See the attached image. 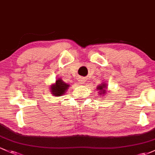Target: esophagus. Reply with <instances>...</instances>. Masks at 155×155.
<instances>
[{"label":"esophagus","instance_id":"34e87169","mask_svg":"<svg viewBox=\"0 0 155 155\" xmlns=\"http://www.w3.org/2000/svg\"><path fill=\"white\" fill-rule=\"evenodd\" d=\"M78 81H79L80 84H81V85L84 84H85V78H80V79L78 80Z\"/></svg>","mask_w":155,"mask_h":155}]
</instances>
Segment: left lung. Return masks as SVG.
Instances as JSON below:
<instances>
[{"label": "left lung", "instance_id": "left-lung-1", "mask_svg": "<svg viewBox=\"0 0 155 155\" xmlns=\"http://www.w3.org/2000/svg\"><path fill=\"white\" fill-rule=\"evenodd\" d=\"M96 89H97V91H98V92H99V95L104 96L105 94H106L107 84H106L105 82L102 83V84L98 85L97 87L96 88Z\"/></svg>", "mask_w": 155, "mask_h": 155}]
</instances>
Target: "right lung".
Here are the masks:
<instances>
[{"mask_svg":"<svg viewBox=\"0 0 155 155\" xmlns=\"http://www.w3.org/2000/svg\"><path fill=\"white\" fill-rule=\"evenodd\" d=\"M70 85L64 82L61 78H57L55 83L52 84L50 86V90L52 95L54 97H60V96L64 95L69 89Z\"/></svg>","mask_w":155,"mask_h":155,"instance_id":"add662e5","label":"right lung"}]
</instances>
